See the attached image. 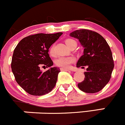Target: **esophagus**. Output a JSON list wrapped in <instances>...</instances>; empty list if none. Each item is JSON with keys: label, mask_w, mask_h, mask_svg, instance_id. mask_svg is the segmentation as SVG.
Returning a JSON list of instances; mask_svg holds the SVG:
<instances>
[{"label": "esophagus", "mask_w": 125, "mask_h": 125, "mask_svg": "<svg viewBox=\"0 0 125 125\" xmlns=\"http://www.w3.org/2000/svg\"><path fill=\"white\" fill-rule=\"evenodd\" d=\"M60 70H61V71H69V69H65V68H61L60 69Z\"/></svg>", "instance_id": "esophagus-1"}]
</instances>
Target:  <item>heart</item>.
I'll return each mask as SVG.
<instances>
[{
    "label": "heart",
    "mask_w": 125,
    "mask_h": 125,
    "mask_svg": "<svg viewBox=\"0 0 125 125\" xmlns=\"http://www.w3.org/2000/svg\"><path fill=\"white\" fill-rule=\"evenodd\" d=\"M75 42L76 41L72 39H67L65 41V44L69 47H70L72 44ZM53 48L52 47L50 49V54L53 55ZM73 61L74 59L72 57H60L55 60V64L58 67L63 68H69L70 64L73 62Z\"/></svg>",
    "instance_id": "heart-1"
}]
</instances>
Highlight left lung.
<instances>
[{
  "label": "left lung",
  "instance_id": "left-lung-1",
  "mask_svg": "<svg viewBox=\"0 0 125 125\" xmlns=\"http://www.w3.org/2000/svg\"><path fill=\"white\" fill-rule=\"evenodd\" d=\"M70 36L78 39L84 49L76 67L87 65L84 80L78 84V87L86 93L99 92L109 81L114 67L108 44L102 36L89 30H75Z\"/></svg>",
  "mask_w": 125,
  "mask_h": 125
}]
</instances>
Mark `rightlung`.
Wrapping results in <instances>:
<instances>
[{"mask_svg":"<svg viewBox=\"0 0 125 125\" xmlns=\"http://www.w3.org/2000/svg\"><path fill=\"white\" fill-rule=\"evenodd\" d=\"M62 34H33L25 37L18 43L13 52L11 69L18 84L32 95H43L51 92L60 72L57 67L46 72L40 70L41 64L52 66L53 62L49 55V49Z\"/></svg>","mask_w":125,"mask_h":125,"instance_id":"obj_1","label":"right lung"}]
</instances>
